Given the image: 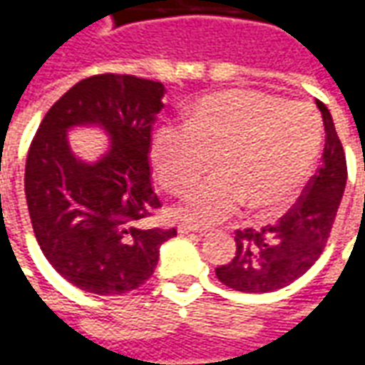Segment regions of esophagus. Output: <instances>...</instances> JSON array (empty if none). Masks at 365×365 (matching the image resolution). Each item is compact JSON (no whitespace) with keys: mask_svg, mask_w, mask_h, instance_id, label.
<instances>
[{"mask_svg":"<svg viewBox=\"0 0 365 365\" xmlns=\"http://www.w3.org/2000/svg\"><path fill=\"white\" fill-rule=\"evenodd\" d=\"M178 232H182V235H190V232H205V229L195 227V225H190V222H180V225H178Z\"/></svg>","mask_w":365,"mask_h":365,"instance_id":"34e87169","label":"esophagus"}]
</instances>
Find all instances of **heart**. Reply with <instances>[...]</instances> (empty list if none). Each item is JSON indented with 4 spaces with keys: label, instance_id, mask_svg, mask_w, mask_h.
I'll return each instance as SVG.
<instances>
[{
    "label": "heart",
    "instance_id": "heart-1",
    "mask_svg": "<svg viewBox=\"0 0 365 365\" xmlns=\"http://www.w3.org/2000/svg\"><path fill=\"white\" fill-rule=\"evenodd\" d=\"M322 123L311 105L250 90L199 99L185 125L158 128L150 158L160 183L183 193L211 166L221 174L197 185L180 215L197 225L229 219L240 207L275 215L297 197L313 172Z\"/></svg>",
    "mask_w": 365,
    "mask_h": 365
}]
</instances>
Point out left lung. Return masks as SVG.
<instances>
[{
	"label": "left lung",
	"instance_id": "obj_1",
	"mask_svg": "<svg viewBox=\"0 0 365 365\" xmlns=\"http://www.w3.org/2000/svg\"><path fill=\"white\" fill-rule=\"evenodd\" d=\"M317 107L327 133L321 168L309 180L297 203L275 225L235 232V258L215 269L219 282L230 289L242 293L282 289L305 274L327 246L348 170L332 115L322 101H317Z\"/></svg>",
	"mask_w": 365,
	"mask_h": 365
}]
</instances>
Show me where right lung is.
<instances>
[{"instance_id": "add662e5", "label": "right lung", "mask_w": 365, "mask_h": 365, "mask_svg": "<svg viewBox=\"0 0 365 365\" xmlns=\"http://www.w3.org/2000/svg\"><path fill=\"white\" fill-rule=\"evenodd\" d=\"M166 90L128 74L86 78L44 115L25 166V197L41 250L66 282L96 295L140 287L175 229H148L162 207L150 182V133ZM101 126L112 144L88 165L67 130Z\"/></svg>"}]
</instances>
